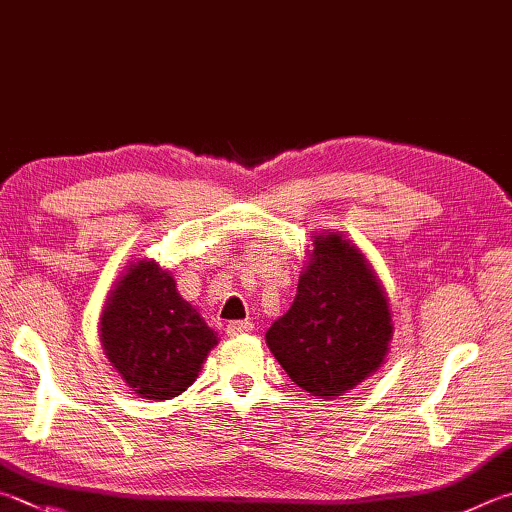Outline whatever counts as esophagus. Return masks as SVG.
<instances>
[{
  "label": "esophagus",
  "mask_w": 512,
  "mask_h": 512,
  "mask_svg": "<svg viewBox=\"0 0 512 512\" xmlns=\"http://www.w3.org/2000/svg\"><path fill=\"white\" fill-rule=\"evenodd\" d=\"M253 331V322L250 320H239V322H230L226 327L228 336H241V333H250Z\"/></svg>",
  "instance_id": "1"
}]
</instances>
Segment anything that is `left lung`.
Returning a JSON list of instances; mask_svg holds the SVG:
<instances>
[{
    "label": "left lung",
    "mask_w": 512,
    "mask_h": 512,
    "mask_svg": "<svg viewBox=\"0 0 512 512\" xmlns=\"http://www.w3.org/2000/svg\"><path fill=\"white\" fill-rule=\"evenodd\" d=\"M394 324L385 288L360 248L336 232L313 237L297 295L266 345L297 387L336 398L383 365Z\"/></svg>",
    "instance_id": "1"
}]
</instances>
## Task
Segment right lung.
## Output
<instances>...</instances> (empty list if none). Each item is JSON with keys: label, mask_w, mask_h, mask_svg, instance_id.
Wrapping results in <instances>:
<instances>
[{"label": "right lung", "mask_w": 512, "mask_h": 512, "mask_svg": "<svg viewBox=\"0 0 512 512\" xmlns=\"http://www.w3.org/2000/svg\"><path fill=\"white\" fill-rule=\"evenodd\" d=\"M100 342L125 385L170 401L197 380L219 338L154 259L129 264L100 315Z\"/></svg>", "instance_id": "right-lung-1"}]
</instances>
